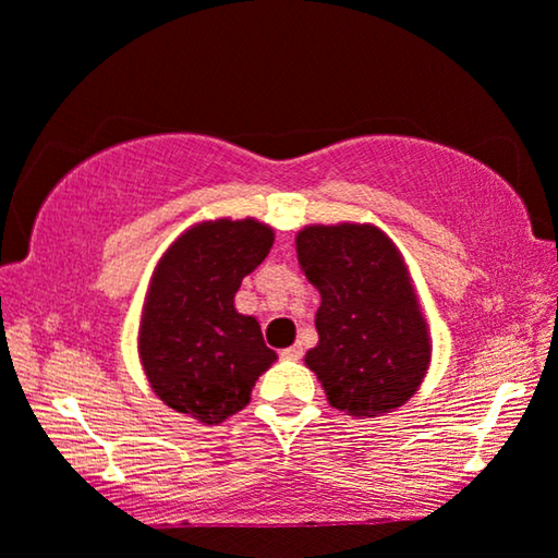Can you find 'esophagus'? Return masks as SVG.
I'll list each match as a JSON object with an SVG mask.
<instances>
[{
    "mask_svg": "<svg viewBox=\"0 0 558 558\" xmlns=\"http://www.w3.org/2000/svg\"><path fill=\"white\" fill-rule=\"evenodd\" d=\"M281 357H287V361H300V357H302V348H300V345H292V348L281 350Z\"/></svg>",
    "mask_w": 558,
    "mask_h": 558,
    "instance_id": "1",
    "label": "esophagus"
}]
</instances>
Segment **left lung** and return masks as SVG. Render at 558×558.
I'll return each instance as SVG.
<instances>
[{
  "mask_svg": "<svg viewBox=\"0 0 558 558\" xmlns=\"http://www.w3.org/2000/svg\"><path fill=\"white\" fill-rule=\"evenodd\" d=\"M296 258L323 300L304 363L330 407L357 418L403 407L429 368L432 340L393 241L368 223L307 226Z\"/></svg>",
  "mask_w": 558,
  "mask_h": 558,
  "instance_id": "left-lung-1",
  "label": "left lung"
}]
</instances>
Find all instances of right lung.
<instances>
[{
  "label": "right lung",
  "mask_w": 558,
  "mask_h": 558,
  "mask_svg": "<svg viewBox=\"0 0 558 558\" xmlns=\"http://www.w3.org/2000/svg\"><path fill=\"white\" fill-rule=\"evenodd\" d=\"M274 231L254 218L205 220L180 235L151 274L140 325L147 380L167 407L220 424L251 401L277 353L233 296L264 262Z\"/></svg>",
  "instance_id": "add662e5"
}]
</instances>
